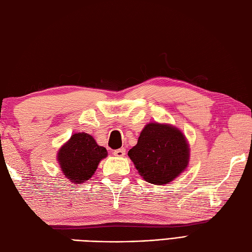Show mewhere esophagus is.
I'll return each mask as SVG.
<instances>
[{
    "label": "esophagus",
    "instance_id": "34e87169",
    "mask_svg": "<svg viewBox=\"0 0 252 252\" xmlns=\"http://www.w3.org/2000/svg\"><path fill=\"white\" fill-rule=\"evenodd\" d=\"M114 155L116 157H123L126 155V149L125 148H120V149H116L114 152Z\"/></svg>",
    "mask_w": 252,
    "mask_h": 252
}]
</instances>
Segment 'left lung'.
<instances>
[{
	"instance_id": "obj_1",
	"label": "left lung",
	"mask_w": 252,
	"mask_h": 252,
	"mask_svg": "<svg viewBox=\"0 0 252 252\" xmlns=\"http://www.w3.org/2000/svg\"><path fill=\"white\" fill-rule=\"evenodd\" d=\"M127 155L144 180L164 185L189 167V144L176 126L151 122L144 126L137 144Z\"/></svg>"
}]
</instances>
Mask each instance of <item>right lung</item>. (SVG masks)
<instances>
[{
    "label": "right lung",
    "instance_id": "right-lung-1",
    "mask_svg": "<svg viewBox=\"0 0 252 252\" xmlns=\"http://www.w3.org/2000/svg\"><path fill=\"white\" fill-rule=\"evenodd\" d=\"M106 148L99 146L88 133H74L57 153L63 174L71 183L81 184L92 178L100 160L107 157Z\"/></svg>",
    "mask_w": 252,
    "mask_h": 252
}]
</instances>
